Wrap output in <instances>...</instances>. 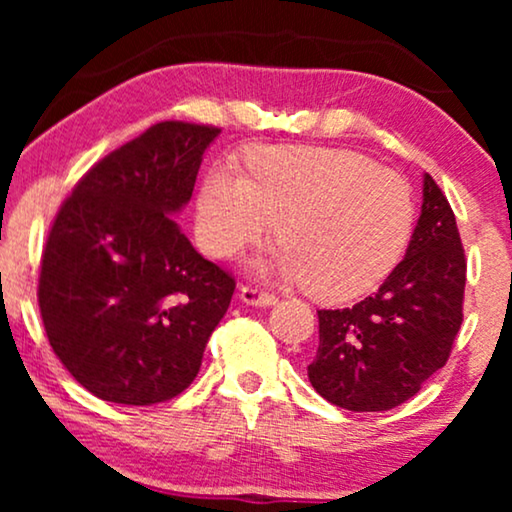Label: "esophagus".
<instances>
[{"label": "esophagus", "instance_id": "obj_1", "mask_svg": "<svg viewBox=\"0 0 512 512\" xmlns=\"http://www.w3.org/2000/svg\"><path fill=\"white\" fill-rule=\"evenodd\" d=\"M240 298H242V303L256 305V307H270V305L277 303L275 293H268V291L258 289V286H251V284L242 286V289H240Z\"/></svg>", "mask_w": 512, "mask_h": 512}]
</instances>
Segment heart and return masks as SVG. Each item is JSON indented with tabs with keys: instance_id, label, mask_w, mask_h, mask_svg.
<instances>
[{
	"instance_id": "obj_1",
	"label": "heart",
	"mask_w": 512,
	"mask_h": 512,
	"mask_svg": "<svg viewBox=\"0 0 512 512\" xmlns=\"http://www.w3.org/2000/svg\"><path fill=\"white\" fill-rule=\"evenodd\" d=\"M275 221L284 244L272 270L340 303L373 291L396 268L415 200L401 174L345 149H261L251 156V179L233 160L207 172L195 233L209 256H233L272 233Z\"/></svg>"
}]
</instances>
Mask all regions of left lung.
<instances>
[{
	"label": "left lung",
	"mask_w": 512,
	"mask_h": 512,
	"mask_svg": "<svg viewBox=\"0 0 512 512\" xmlns=\"http://www.w3.org/2000/svg\"><path fill=\"white\" fill-rule=\"evenodd\" d=\"M422 198L405 258L375 296L317 312L319 349L307 377L338 408H396L450 359L464 319L466 258L450 202L429 174Z\"/></svg>",
	"instance_id": "1"
}]
</instances>
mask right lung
Masks as SVG:
<instances>
[{"instance_id": "obj_1", "label": "right lung", "mask_w": 512, "mask_h": 512, "mask_svg": "<svg viewBox=\"0 0 512 512\" xmlns=\"http://www.w3.org/2000/svg\"><path fill=\"white\" fill-rule=\"evenodd\" d=\"M219 132L151 125L90 167L55 216L41 256V319L62 366L102 401L179 396L228 310L235 279L172 219Z\"/></svg>"}]
</instances>
